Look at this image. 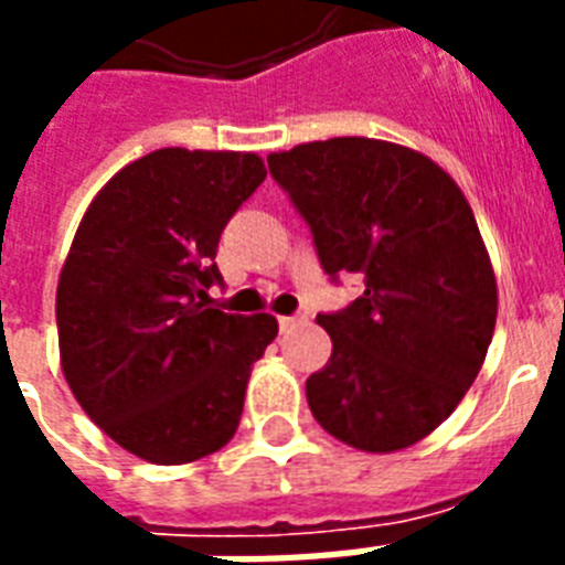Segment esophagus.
Listing matches in <instances>:
<instances>
[{
	"instance_id": "1",
	"label": "esophagus",
	"mask_w": 565,
	"mask_h": 565,
	"mask_svg": "<svg viewBox=\"0 0 565 565\" xmlns=\"http://www.w3.org/2000/svg\"><path fill=\"white\" fill-rule=\"evenodd\" d=\"M305 322H308V313H292V317H281L278 319V328H281L284 334H287V331H292V328L296 326H305Z\"/></svg>"
}]
</instances>
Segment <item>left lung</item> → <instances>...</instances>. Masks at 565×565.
Listing matches in <instances>:
<instances>
[{
    "label": "left lung",
    "instance_id": "1",
    "mask_svg": "<svg viewBox=\"0 0 565 565\" xmlns=\"http://www.w3.org/2000/svg\"><path fill=\"white\" fill-rule=\"evenodd\" d=\"M331 281L363 292L317 322L331 361L308 377L317 422L361 451H398L448 419L481 372L499 292L475 213L425 154L334 137L266 158Z\"/></svg>",
    "mask_w": 565,
    "mask_h": 565
}]
</instances>
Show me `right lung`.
Returning <instances> with one entry per match:
<instances>
[{
  "mask_svg": "<svg viewBox=\"0 0 565 565\" xmlns=\"http://www.w3.org/2000/svg\"><path fill=\"white\" fill-rule=\"evenodd\" d=\"M266 179L252 152L158 149L102 188L57 281L66 384L117 446L179 466L234 437L269 313L207 305L222 228Z\"/></svg>",
  "mask_w": 565,
  "mask_h": 565,
  "instance_id": "1",
  "label": "right lung"
}]
</instances>
